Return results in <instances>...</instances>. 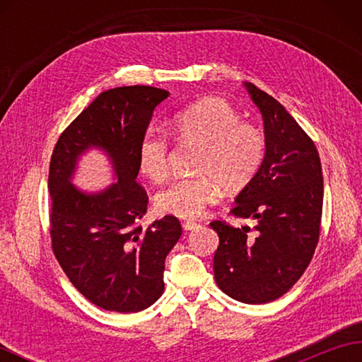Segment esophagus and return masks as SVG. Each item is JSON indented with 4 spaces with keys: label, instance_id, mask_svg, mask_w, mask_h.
Listing matches in <instances>:
<instances>
[{
    "label": "esophagus",
    "instance_id": "1",
    "mask_svg": "<svg viewBox=\"0 0 362 362\" xmlns=\"http://www.w3.org/2000/svg\"><path fill=\"white\" fill-rule=\"evenodd\" d=\"M196 227H197V222H194V221L183 222V230H187V232H191V230H194Z\"/></svg>",
    "mask_w": 362,
    "mask_h": 362
}]
</instances>
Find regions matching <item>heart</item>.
<instances>
[{
  "instance_id": "obj_1",
  "label": "heart",
  "mask_w": 362,
  "mask_h": 362,
  "mask_svg": "<svg viewBox=\"0 0 362 362\" xmlns=\"http://www.w3.org/2000/svg\"><path fill=\"white\" fill-rule=\"evenodd\" d=\"M222 98H204L169 118V132L180 143L197 144L194 177H180L156 196L160 213L191 219L216 201L219 187L233 193L245 188L264 158V135ZM169 143L153 129L146 130L136 148L140 173L152 182L168 174Z\"/></svg>"
}]
</instances>
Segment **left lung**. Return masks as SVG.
Masks as SVG:
<instances>
[{
    "instance_id": "8db88e82",
    "label": "left lung",
    "mask_w": 362,
    "mask_h": 362,
    "mask_svg": "<svg viewBox=\"0 0 362 362\" xmlns=\"http://www.w3.org/2000/svg\"><path fill=\"white\" fill-rule=\"evenodd\" d=\"M244 86L263 115L266 153L232 214L253 219V227L210 226L219 236L213 259L219 289L258 305L286 294L308 267L320 235L324 177L316 146L297 121L266 91Z\"/></svg>"
}]
</instances>
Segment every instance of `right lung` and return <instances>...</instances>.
<instances>
[{
    "label": "right lung",
    "mask_w": 362,
    "mask_h": 362,
    "mask_svg": "<svg viewBox=\"0 0 362 362\" xmlns=\"http://www.w3.org/2000/svg\"><path fill=\"white\" fill-rule=\"evenodd\" d=\"M169 91L132 86L103 91L59 136L49 163L51 241L60 267L81 294L107 311L138 313L163 294L166 255L179 241L175 216L140 219L148 194L135 179L136 148L153 109ZM90 147L111 157L119 180L99 194L71 183L77 158Z\"/></svg>",
    "instance_id": "obj_1"
}]
</instances>
